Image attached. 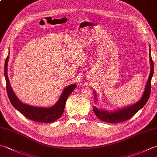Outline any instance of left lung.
I'll list each match as a JSON object with an SVG mask.
<instances>
[{"label": "left lung", "instance_id": "left-lung-1", "mask_svg": "<svg viewBox=\"0 0 157 157\" xmlns=\"http://www.w3.org/2000/svg\"><path fill=\"white\" fill-rule=\"evenodd\" d=\"M149 56H150V63H151V73H150V75L148 78V80L146 83L145 90L144 91V94L142 95V97L141 99L138 101L135 104L132 105L128 107L123 108L121 109H119L117 111H113V112H109L108 111H105V110L99 109L97 107L94 106L93 110L95 115L98 119L103 121L108 122L110 123H119L127 121V120L129 119L132 117L136 113H137L140 109H141L143 106H144L146 103L147 102L148 100L151 95V79L153 75V73H154V63H153L151 55V47H150V52H149ZM94 93L95 92L94 91ZM95 101H96V94L95 93Z\"/></svg>", "mask_w": 157, "mask_h": 157}]
</instances>
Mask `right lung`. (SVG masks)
Wrapping results in <instances>:
<instances>
[{
  "instance_id": "1",
  "label": "right lung",
  "mask_w": 157,
  "mask_h": 157,
  "mask_svg": "<svg viewBox=\"0 0 157 157\" xmlns=\"http://www.w3.org/2000/svg\"><path fill=\"white\" fill-rule=\"evenodd\" d=\"M9 55L7 56L5 63L4 74L6 80V88L7 91L9 101L12 105L18 111L32 121L41 123H51L56 121L61 117L64 111L67 99L71 93L76 88L75 84H71L63 90L61 97L56 104L51 107H38V106H30L21 102L17 97L14 92L13 91L7 75V65Z\"/></svg>"
}]
</instances>
